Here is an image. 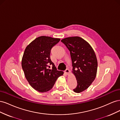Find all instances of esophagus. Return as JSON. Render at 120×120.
<instances>
[{"instance_id": "obj_1", "label": "esophagus", "mask_w": 120, "mask_h": 120, "mask_svg": "<svg viewBox=\"0 0 120 120\" xmlns=\"http://www.w3.org/2000/svg\"><path fill=\"white\" fill-rule=\"evenodd\" d=\"M64 73L66 74L67 75H68L69 73H70V70H69V69L67 68L66 70L64 71Z\"/></svg>"}]
</instances>
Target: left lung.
Segmentation results:
<instances>
[{
	"mask_svg": "<svg viewBox=\"0 0 120 120\" xmlns=\"http://www.w3.org/2000/svg\"><path fill=\"white\" fill-rule=\"evenodd\" d=\"M70 50L72 71L77 81L74 89L79 93L88 89L95 79L98 68L96 54L89 43L79 37H72L61 40Z\"/></svg>",
	"mask_w": 120,
	"mask_h": 120,
	"instance_id": "8db88e82",
	"label": "left lung"
}]
</instances>
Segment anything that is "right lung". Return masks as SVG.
<instances>
[{"label":"right lung","mask_w":120,"mask_h":120,"mask_svg":"<svg viewBox=\"0 0 120 120\" xmlns=\"http://www.w3.org/2000/svg\"><path fill=\"white\" fill-rule=\"evenodd\" d=\"M60 38L41 36L36 38L25 48L21 61L25 77L34 90L45 93L51 90L57 79L63 75L57 71L50 58V50ZM52 65V70L48 67Z\"/></svg>","instance_id":"add662e5"}]
</instances>
